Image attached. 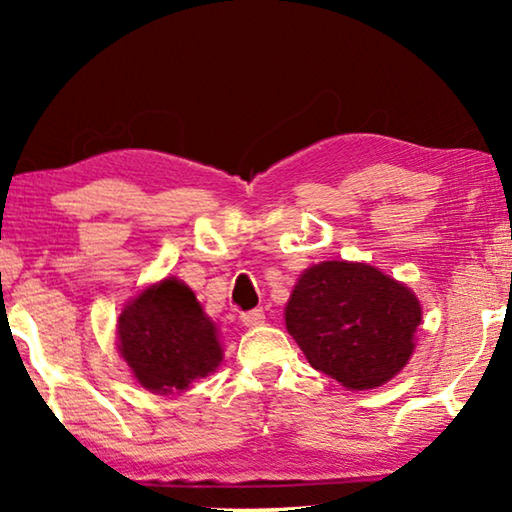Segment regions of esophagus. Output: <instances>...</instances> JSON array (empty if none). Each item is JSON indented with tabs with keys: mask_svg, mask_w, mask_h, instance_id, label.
I'll return each instance as SVG.
<instances>
[{
	"mask_svg": "<svg viewBox=\"0 0 512 512\" xmlns=\"http://www.w3.org/2000/svg\"><path fill=\"white\" fill-rule=\"evenodd\" d=\"M264 309H250V311H244V314L239 316L241 323H244L246 327H255V325H262L264 323Z\"/></svg>",
	"mask_w": 512,
	"mask_h": 512,
	"instance_id": "esophagus-1",
	"label": "esophagus"
}]
</instances>
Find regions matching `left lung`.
Instances as JSON below:
<instances>
[{
	"label": "left lung",
	"instance_id": "obj_1",
	"mask_svg": "<svg viewBox=\"0 0 512 512\" xmlns=\"http://www.w3.org/2000/svg\"><path fill=\"white\" fill-rule=\"evenodd\" d=\"M284 318L311 366L366 391L409 361L422 311L404 284L377 268L323 262L302 273Z\"/></svg>",
	"mask_w": 512,
	"mask_h": 512
}]
</instances>
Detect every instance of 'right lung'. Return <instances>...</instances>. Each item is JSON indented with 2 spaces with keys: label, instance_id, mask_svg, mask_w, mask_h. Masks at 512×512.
Listing matches in <instances>:
<instances>
[{
  "label": "right lung",
  "instance_id": "1",
  "mask_svg": "<svg viewBox=\"0 0 512 512\" xmlns=\"http://www.w3.org/2000/svg\"><path fill=\"white\" fill-rule=\"evenodd\" d=\"M119 350L153 393H178L221 361L216 329L189 287L164 280L119 316Z\"/></svg>",
  "mask_w": 512,
  "mask_h": 512
}]
</instances>
